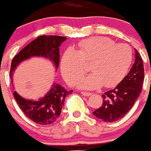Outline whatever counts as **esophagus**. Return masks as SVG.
<instances>
[{
	"mask_svg": "<svg viewBox=\"0 0 151 151\" xmlns=\"http://www.w3.org/2000/svg\"><path fill=\"white\" fill-rule=\"evenodd\" d=\"M81 94L84 96H90L92 95L91 92H81Z\"/></svg>",
	"mask_w": 151,
	"mask_h": 151,
	"instance_id": "obj_1",
	"label": "esophagus"
}]
</instances>
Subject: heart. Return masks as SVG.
I'll return each mask as SVG.
<instances>
[{"mask_svg":"<svg viewBox=\"0 0 151 151\" xmlns=\"http://www.w3.org/2000/svg\"><path fill=\"white\" fill-rule=\"evenodd\" d=\"M132 62V52L128 45L116 43L104 37H94L77 43L75 50L69 48L62 56L60 70L69 85H76L86 72L84 63L89 64L90 75L81 81L79 86L95 89L104 84L114 87L123 81Z\"/></svg>","mask_w":151,"mask_h":151,"instance_id":"b5f03b06","label":"heart"}]
</instances>
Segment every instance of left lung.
<instances>
[{"label":"left lung","mask_w":151,"mask_h":151,"mask_svg":"<svg viewBox=\"0 0 151 151\" xmlns=\"http://www.w3.org/2000/svg\"><path fill=\"white\" fill-rule=\"evenodd\" d=\"M135 62L128 74L114 89L102 95L103 103L92 114L104 122H115L129 111L142 92L145 70L142 56L135 49Z\"/></svg>","instance_id":"1"}]
</instances>
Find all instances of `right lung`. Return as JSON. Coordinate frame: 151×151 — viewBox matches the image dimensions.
<instances>
[{"label":"right lung","mask_w":151,"mask_h":151,"mask_svg":"<svg viewBox=\"0 0 151 151\" xmlns=\"http://www.w3.org/2000/svg\"><path fill=\"white\" fill-rule=\"evenodd\" d=\"M65 37L57 35H43L25 47L13 59L10 68V79L13 83L14 70L23 61L32 57H42L49 59L53 64L55 70L59 65V47ZM73 91H67L60 84L53 82L51 89L43 97L37 100H31L22 97L16 91L13 92L19 107L25 116L37 124H51L60 116L65 99Z\"/></svg>","instance_id":"add662e5"}]
</instances>
